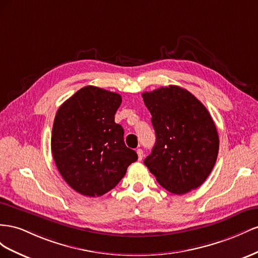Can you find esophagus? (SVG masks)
<instances>
[{"label": "esophagus", "instance_id": "obj_1", "mask_svg": "<svg viewBox=\"0 0 258 258\" xmlns=\"http://www.w3.org/2000/svg\"><path fill=\"white\" fill-rule=\"evenodd\" d=\"M136 152H137V156H138V160L141 161L143 159V157H144V151L142 149H137Z\"/></svg>", "mask_w": 258, "mask_h": 258}]
</instances>
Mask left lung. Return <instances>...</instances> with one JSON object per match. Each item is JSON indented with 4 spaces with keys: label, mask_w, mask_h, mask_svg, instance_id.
Returning <instances> with one entry per match:
<instances>
[{
    "label": "left lung",
    "mask_w": 258,
    "mask_h": 258,
    "mask_svg": "<svg viewBox=\"0 0 258 258\" xmlns=\"http://www.w3.org/2000/svg\"><path fill=\"white\" fill-rule=\"evenodd\" d=\"M152 117L156 144L145 165L174 195L200 187L215 165L218 133L208 109L176 85L143 93Z\"/></svg>",
    "instance_id": "1"
}]
</instances>
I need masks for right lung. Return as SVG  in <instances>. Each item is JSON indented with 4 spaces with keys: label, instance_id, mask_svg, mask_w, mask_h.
<instances>
[{
    "label": "right lung",
    "instance_id": "add662e5",
    "mask_svg": "<svg viewBox=\"0 0 258 258\" xmlns=\"http://www.w3.org/2000/svg\"><path fill=\"white\" fill-rule=\"evenodd\" d=\"M121 95L88 85L66 100L56 113L51 152L66 182L86 197H100L124 177L137 153L124 144L114 122Z\"/></svg>",
    "mask_w": 258,
    "mask_h": 258
}]
</instances>
